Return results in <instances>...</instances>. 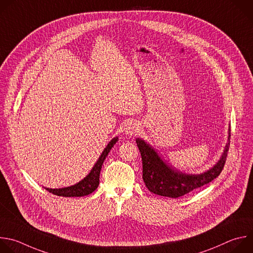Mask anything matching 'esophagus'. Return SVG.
I'll use <instances>...</instances> for the list:
<instances>
[{
    "mask_svg": "<svg viewBox=\"0 0 253 253\" xmlns=\"http://www.w3.org/2000/svg\"><path fill=\"white\" fill-rule=\"evenodd\" d=\"M125 132L126 135L128 136H133V135H136L138 132H139V126L136 123H133V122H130L126 125V128H125Z\"/></svg>",
    "mask_w": 253,
    "mask_h": 253,
    "instance_id": "esophagus-1",
    "label": "esophagus"
}]
</instances>
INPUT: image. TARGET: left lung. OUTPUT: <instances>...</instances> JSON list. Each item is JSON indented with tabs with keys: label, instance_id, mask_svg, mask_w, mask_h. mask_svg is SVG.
<instances>
[{
	"label": "left lung",
	"instance_id": "8db88e82",
	"mask_svg": "<svg viewBox=\"0 0 253 253\" xmlns=\"http://www.w3.org/2000/svg\"><path fill=\"white\" fill-rule=\"evenodd\" d=\"M135 142L140 151L142 161V179L145 186L155 194L176 198L195 188L201 187L216 178L225 164L230 142V127H228L227 142L217 163L203 173L189 174L177 170L165 162L156 149L142 138L137 137Z\"/></svg>",
	"mask_w": 253,
	"mask_h": 253
}]
</instances>
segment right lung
<instances>
[{"mask_svg": "<svg viewBox=\"0 0 253 253\" xmlns=\"http://www.w3.org/2000/svg\"><path fill=\"white\" fill-rule=\"evenodd\" d=\"M118 140H119V137L116 136L108 143V145L103 150L102 155H100V157L97 159L96 163L90 169L89 173L85 177H84V179L68 187H63V188L44 187L45 190H47L48 192H52L53 194H56L58 196H64V197H74V196L79 197V196L88 195L91 192H93L99 184V172H100V169H102V166L106 158L108 157L110 150L113 148V146L116 144Z\"/></svg>", "mask_w": 253, "mask_h": 253, "instance_id": "right-lung-1", "label": "right lung"}]
</instances>
